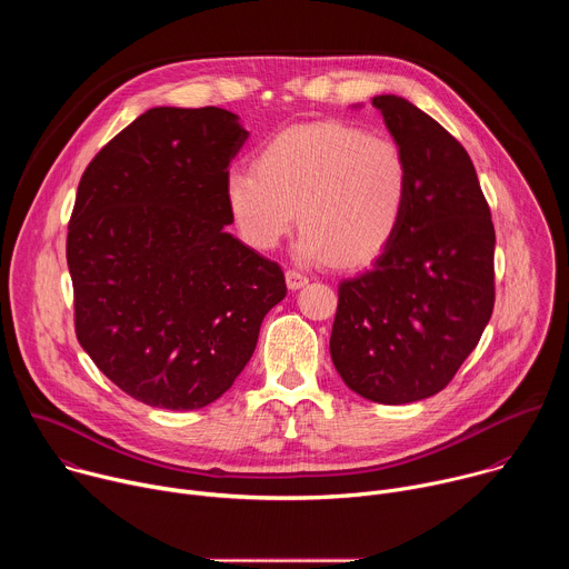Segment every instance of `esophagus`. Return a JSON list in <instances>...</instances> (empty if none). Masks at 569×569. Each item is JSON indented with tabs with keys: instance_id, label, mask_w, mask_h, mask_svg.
<instances>
[{
	"instance_id": "34e87169",
	"label": "esophagus",
	"mask_w": 569,
	"mask_h": 569,
	"mask_svg": "<svg viewBox=\"0 0 569 569\" xmlns=\"http://www.w3.org/2000/svg\"><path fill=\"white\" fill-rule=\"evenodd\" d=\"M286 283H288L290 290H299V288H303L308 283V277L303 272H299V270H288L286 272Z\"/></svg>"
}]
</instances>
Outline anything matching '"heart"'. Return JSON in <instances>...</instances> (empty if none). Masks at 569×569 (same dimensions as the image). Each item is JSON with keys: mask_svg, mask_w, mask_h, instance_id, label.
<instances>
[{"mask_svg": "<svg viewBox=\"0 0 569 569\" xmlns=\"http://www.w3.org/2000/svg\"><path fill=\"white\" fill-rule=\"evenodd\" d=\"M410 182V161L391 137L317 121L263 141L254 169H231L224 202L242 242L259 252L277 248L299 216L303 261L358 268L398 233Z\"/></svg>", "mask_w": 569, "mask_h": 569, "instance_id": "1", "label": "heart"}]
</instances>
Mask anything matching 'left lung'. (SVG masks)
<instances>
[{
  "mask_svg": "<svg viewBox=\"0 0 569 569\" xmlns=\"http://www.w3.org/2000/svg\"><path fill=\"white\" fill-rule=\"evenodd\" d=\"M410 161V202L371 270L345 279L331 358L349 389L382 405L441 391L496 303V229L466 148L430 114L373 97Z\"/></svg>",
  "mask_w": 569,
  "mask_h": 569,
  "instance_id": "8db88e82",
  "label": "left lung"
}]
</instances>
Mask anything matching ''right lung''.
<instances>
[{
  "mask_svg": "<svg viewBox=\"0 0 569 569\" xmlns=\"http://www.w3.org/2000/svg\"><path fill=\"white\" fill-rule=\"evenodd\" d=\"M246 139L222 108H152L80 178L67 231L76 338L150 408L220 398L288 292L279 263L224 229V178Z\"/></svg>",
  "mask_w": 569,
  "mask_h": 569,
  "instance_id": "right-lung-1",
  "label": "right lung"
}]
</instances>
